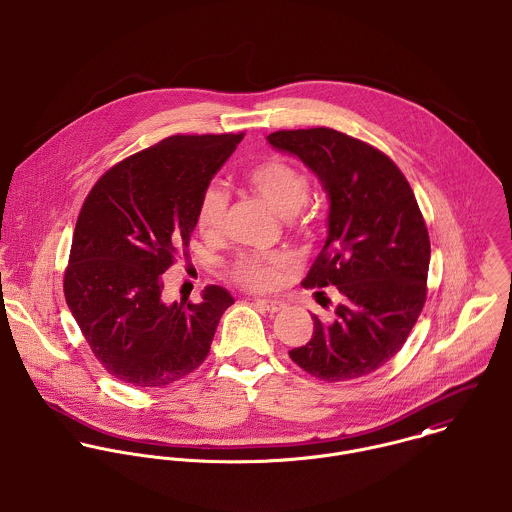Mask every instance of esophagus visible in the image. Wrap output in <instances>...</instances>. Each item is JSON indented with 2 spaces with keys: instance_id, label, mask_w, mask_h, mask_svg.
Listing matches in <instances>:
<instances>
[{
  "instance_id": "1",
  "label": "esophagus",
  "mask_w": 512,
  "mask_h": 512,
  "mask_svg": "<svg viewBox=\"0 0 512 512\" xmlns=\"http://www.w3.org/2000/svg\"><path fill=\"white\" fill-rule=\"evenodd\" d=\"M254 303L260 305L262 309H266L268 313H278V311H282V309L286 307L284 301H280V299H268V297H256Z\"/></svg>"
}]
</instances>
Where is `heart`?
<instances>
[{"label":"heart","instance_id":"b5f03b06","mask_svg":"<svg viewBox=\"0 0 512 512\" xmlns=\"http://www.w3.org/2000/svg\"><path fill=\"white\" fill-rule=\"evenodd\" d=\"M248 185L282 217L295 220L297 213L309 201L307 177L290 163L280 159L264 161L246 173ZM228 197L220 185H209L197 209V226L203 234L220 232L226 217ZM297 228L305 230L307 220H297ZM288 260L280 254H242L230 264V278L248 290H270L286 270Z\"/></svg>","mask_w":512,"mask_h":512}]
</instances>
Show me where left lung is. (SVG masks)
<instances>
[{"label": "left lung", "instance_id": "1", "mask_svg": "<svg viewBox=\"0 0 512 512\" xmlns=\"http://www.w3.org/2000/svg\"><path fill=\"white\" fill-rule=\"evenodd\" d=\"M268 142L297 155L329 197V234L303 284L341 293L333 319L313 315V337L290 357L321 380L361 378L402 349L426 303L430 236L418 201L388 155L343 132L282 130Z\"/></svg>", "mask_w": 512, "mask_h": 512}]
</instances>
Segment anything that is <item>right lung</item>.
Masks as SVG:
<instances>
[{"instance_id":"1","label":"right lung","mask_w":512,"mask_h":512,"mask_svg":"<svg viewBox=\"0 0 512 512\" xmlns=\"http://www.w3.org/2000/svg\"><path fill=\"white\" fill-rule=\"evenodd\" d=\"M244 134L169 136L108 169L74 226L65 297L90 351L120 382L163 388L203 365L234 303L207 286L201 303H165L163 274L187 246L215 173Z\"/></svg>"}]
</instances>
